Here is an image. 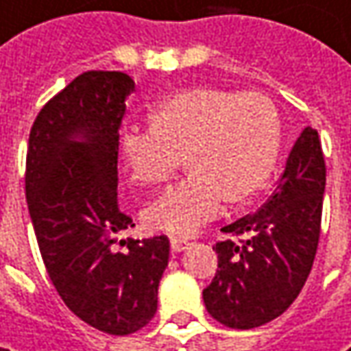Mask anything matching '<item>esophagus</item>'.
<instances>
[{
    "label": "esophagus",
    "mask_w": 351,
    "mask_h": 351,
    "mask_svg": "<svg viewBox=\"0 0 351 351\" xmlns=\"http://www.w3.org/2000/svg\"><path fill=\"white\" fill-rule=\"evenodd\" d=\"M171 248H173V252H182V250H186V248H189V240L173 238V240H171Z\"/></svg>",
    "instance_id": "esophagus-1"
}]
</instances>
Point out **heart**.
Listing matches in <instances>:
<instances>
[{
    "mask_svg": "<svg viewBox=\"0 0 351 351\" xmlns=\"http://www.w3.org/2000/svg\"><path fill=\"white\" fill-rule=\"evenodd\" d=\"M119 149L136 184L169 180L184 162L191 175L145 210V222L173 237H191L220 210L266 184L280 151L274 105L258 93L195 87L162 99L151 127H125Z\"/></svg>",
    "mask_w": 351,
    "mask_h": 351,
    "instance_id": "obj_1",
    "label": "heart"
}]
</instances>
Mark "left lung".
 <instances>
[{
    "mask_svg": "<svg viewBox=\"0 0 351 351\" xmlns=\"http://www.w3.org/2000/svg\"><path fill=\"white\" fill-rule=\"evenodd\" d=\"M324 191L322 143L318 131L306 127L268 200L222 228L234 238L217 242L218 270L202 290L213 318L250 330L290 308L314 264Z\"/></svg>",
    "mask_w": 351,
    "mask_h": 351,
    "instance_id": "8db88e82",
    "label": "left lung"
}]
</instances>
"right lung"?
Segmentation results:
<instances>
[{"label":"right lung","instance_id":"right-lung-1","mask_svg":"<svg viewBox=\"0 0 351 351\" xmlns=\"http://www.w3.org/2000/svg\"><path fill=\"white\" fill-rule=\"evenodd\" d=\"M134 81L87 71L45 103L29 133L25 196L55 290L77 318L113 336L147 326L169 266V238L134 226L117 200L119 129Z\"/></svg>","mask_w":351,"mask_h":351}]
</instances>
